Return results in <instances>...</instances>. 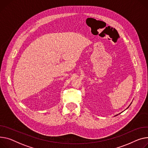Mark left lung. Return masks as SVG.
Instances as JSON below:
<instances>
[{
	"instance_id": "1",
	"label": "left lung",
	"mask_w": 148,
	"mask_h": 148,
	"mask_svg": "<svg viewBox=\"0 0 148 148\" xmlns=\"http://www.w3.org/2000/svg\"><path fill=\"white\" fill-rule=\"evenodd\" d=\"M132 103H130V105H131V104H132ZM130 105H129V106H130ZM129 107H127V108H129ZM116 115H115V116H116Z\"/></svg>"
}]
</instances>
